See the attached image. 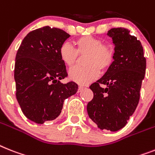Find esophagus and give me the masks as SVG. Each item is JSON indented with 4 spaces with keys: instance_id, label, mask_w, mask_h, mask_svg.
Masks as SVG:
<instances>
[{
    "instance_id": "1",
    "label": "esophagus",
    "mask_w": 155,
    "mask_h": 155,
    "mask_svg": "<svg viewBox=\"0 0 155 155\" xmlns=\"http://www.w3.org/2000/svg\"><path fill=\"white\" fill-rule=\"evenodd\" d=\"M83 89H84V86H83V85H79V87H78V92H81V90H82Z\"/></svg>"
}]
</instances>
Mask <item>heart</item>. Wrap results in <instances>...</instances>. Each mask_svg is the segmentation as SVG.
<instances>
[{
  "label": "heart",
  "instance_id": "obj_1",
  "mask_svg": "<svg viewBox=\"0 0 155 155\" xmlns=\"http://www.w3.org/2000/svg\"><path fill=\"white\" fill-rule=\"evenodd\" d=\"M75 49L68 43H63L59 48V56L66 66L72 67L76 63L78 54L85 55L83 67H74L69 72V78L73 81L86 85L95 80L100 70L106 71L114 61V51L108 45H104L101 39L91 35L80 37L75 42Z\"/></svg>",
  "mask_w": 155,
  "mask_h": 155
}]
</instances>
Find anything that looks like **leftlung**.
I'll use <instances>...</instances> for the list:
<instances>
[{
    "label": "left lung",
    "mask_w": 155,
    "mask_h": 155,
    "mask_svg": "<svg viewBox=\"0 0 155 155\" xmlns=\"http://www.w3.org/2000/svg\"><path fill=\"white\" fill-rule=\"evenodd\" d=\"M107 35L115 46L114 61L104 76L89 86L93 98L87 104V112L100 129L117 131L137 108L147 63L140 41L130 31L112 28Z\"/></svg>",
    "instance_id": "8db88e82"
}]
</instances>
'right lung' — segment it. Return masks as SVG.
Returning <instances> with one entry per match:
<instances>
[{
	"mask_svg": "<svg viewBox=\"0 0 155 155\" xmlns=\"http://www.w3.org/2000/svg\"><path fill=\"white\" fill-rule=\"evenodd\" d=\"M70 35L45 26L29 32L17 51L14 70L16 99L27 118L43 124L62 112L63 102L78 91L74 81L63 84L67 76L59 48Z\"/></svg>",
	"mask_w": 155,
	"mask_h": 155,
	"instance_id": "1",
	"label": "right lung"
}]
</instances>
